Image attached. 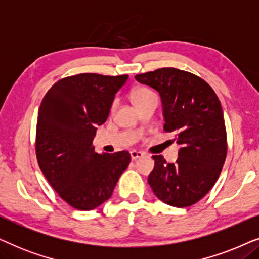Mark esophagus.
I'll use <instances>...</instances> for the list:
<instances>
[{
  "label": "esophagus",
  "mask_w": 259,
  "mask_h": 259,
  "mask_svg": "<svg viewBox=\"0 0 259 259\" xmlns=\"http://www.w3.org/2000/svg\"><path fill=\"white\" fill-rule=\"evenodd\" d=\"M130 154H131V158H132V160H137V159H139L144 155L143 152H139V151H131Z\"/></svg>",
  "instance_id": "1"
}]
</instances>
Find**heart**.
<instances>
[{"label": "heart", "instance_id": "1", "mask_svg": "<svg viewBox=\"0 0 259 259\" xmlns=\"http://www.w3.org/2000/svg\"><path fill=\"white\" fill-rule=\"evenodd\" d=\"M154 92L151 91L150 88L147 87H137L134 88L132 91V93H131V99H132L133 104L136 106H139L141 102L146 100V99L153 97ZM115 108H116V101L114 100L109 106V114H113V113L115 112Z\"/></svg>", "mask_w": 259, "mask_h": 259}]
</instances>
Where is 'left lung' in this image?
<instances>
[{
	"label": "left lung",
	"instance_id": "obj_1",
	"mask_svg": "<svg viewBox=\"0 0 259 259\" xmlns=\"http://www.w3.org/2000/svg\"><path fill=\"white\" fill-rule=\"evenodd\" d=\"M136 79L160 94L164 130L175 133L178 159L169 164L153 155L148 184L155 196L175 207H187L206 196L217 182L228 153L221 101L206 81L178 68H159Z\"/></svg>",
	"mask_w": 259,
	"mask_h": 259
}]
</instances>
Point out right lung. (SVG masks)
I'll return each instance as SVG.
<instances>
[{"label":"right lung","mask_w":259,"mask_h":259,"mask_svg":"<svg viewBox=\"0 0 259 259\" xmlns=\"http://www.w3.org/2000/svg\"><path fill=\"white\" fill-rule=\"evenodd\" d=\"M128 75L82 73L56 81L42 99L35 152L42 173L70 206L90 211L112 196L131 161L127 151L98 154L92 140Z\"/></svg>","instance_id":"add662e5"}]
</instances>
